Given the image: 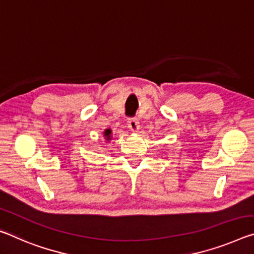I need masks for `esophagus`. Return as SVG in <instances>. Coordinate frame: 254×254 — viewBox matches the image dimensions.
I'll return each mask as SVG.
<instances>
[{
	"label": "esophagus",
	"instance_id": "1",
	"mask_svg": "<svg viewBox=\"0 0 254 254\" xmlns=\"http://www.w3.org/2000/svg\"><path fill=\"white\" fill-rule=\"evenodd\" d=\"M127 127H130L132 131H136L140 127L138 120H136L135 118H130L127 120Z\"/></svg>",
	"mask_w": 254,
	"mask_h": 254
}]
</instances>
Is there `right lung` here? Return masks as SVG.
<instances>
[{
	"instance_id": "right-lung-1",
	"label": "right lung",
	"mask_w": 254,
	"mask_h": 254,
	"mask_svg": "<svg viewBox=\"0 0 254 254\" xmlns=\"http://www.w3.org/2000/svg\"><path fill=\"white\" fill-rule=\"evenodd\" d=\"M111 133H112V131L110 130V128H108V130H106L105 133H104V135H105V138H106L107 140L111 139Z\"/></svg>"
}]
</instances>
